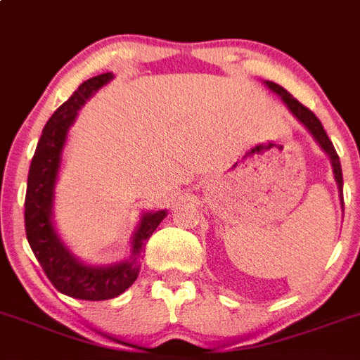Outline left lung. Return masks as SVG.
Listing matches in <instances>:
<instances>
[{"mask_svg":"<svg viewBox=\"0 0 360 360\" xmlns=\"http://www.w3.org/2000/svg\"><path fill=\"white\" fill-rule=\"evenodd\" d=\"M264 85H266L271 92H275L281 99H283V103L286 105V108L292 112L293 117H295V120L299 121V123H301L302 127H304L306 130L311 134V137H314L315 141L319 143V146L323 148L324 154L330 158L331 168H333V177H335L337 188H339L340 206L345 208V201H342V168H340L339 155H337L335 148H333V143L330 141L328 134L324 132V128H323V124H321V121L317 120V115H315L311 110H308L304 105H301V103L297 101V99L293 98L288 90H284L283 86L277 85V83H274V81H264Z\"/></svg>","mask_w":360,"mask_h":360,"instance_id":"obj_1","label":"left lung"}]
</instances>
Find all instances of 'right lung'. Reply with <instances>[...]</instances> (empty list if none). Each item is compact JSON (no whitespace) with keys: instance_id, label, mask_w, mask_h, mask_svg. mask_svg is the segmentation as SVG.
I'll return each instance as SVG.
<instances>
[{"instance_id":"1","label":"right lung","mask_w":360,"mask_h":360,"mask_svg":"<svg viewBox=\"0 0 360 360\" xmlns=\"http://www.w3.org/2000/svg\"><path fill=\"white\" fill-rule=\"evenodd\" d=\"M112 79L114 74L106 72L81 83L76 92L46 121L41 137L37 141L36 154L30 162L25 195V230L34 255L58 292L83 301H106L130 288L139 275L143 246L159 223L167 217V210L143 212L130 240L128 259L103 266L77 259L56 230V184L68 130L86 99L92 98L94 94Z\"/></svg>"}]
</instances>
